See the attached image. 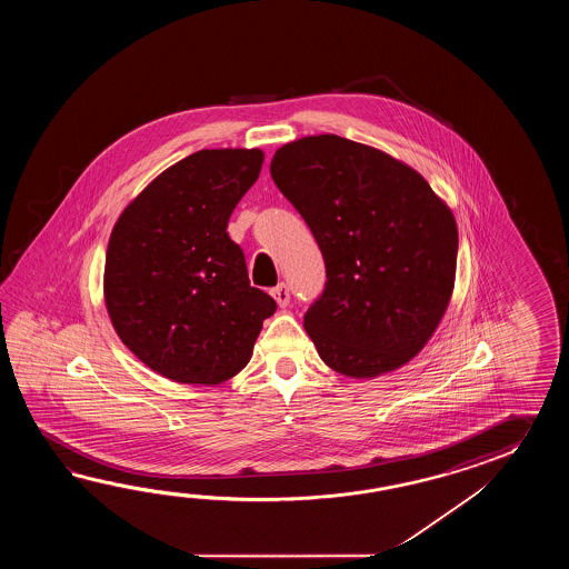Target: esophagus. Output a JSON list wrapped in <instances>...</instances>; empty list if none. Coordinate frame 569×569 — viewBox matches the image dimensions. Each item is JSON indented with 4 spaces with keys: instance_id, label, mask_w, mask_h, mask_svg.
I'll return each mask as SVG.
<instances>
[{
    "instance_id": "1",
    "label": "esophagus",
    "mask_w": 569,
    "mask_h": 569,
    "mask_svg": "<svg viewBox=\"0 0 569 569\" xmlns=\"http://www.w3.org/2000/svg\"><path fill=\"white\" fill-rule=\"evenodd\" d=\"M270 292H272L274 301L279 302V307H287V305H289L290 292L289 287H287L284 282H280L279 287H274Z\"/></svg>"
}]
</instances>
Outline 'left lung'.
Wrapping results in <instances>:
<instances>
[{
    "label": "left lung",
    "instance_id": "left-lung-1",
    "mask_svg": "<svg viewBox=\"0 0 569 569\" xmlns=\"http://www.w3.org/2000/svg\"><path fill=\"white\" fill-rule=\"evenodd\" d=\"M270 174L326 260V290L302 323L319 358L350 378L411 362L456 282L458 226L446 201L409 164L336 133L282 146Z\"/></svg>",
    "mask_w": 569,
    "mask_h": 569
}]
</instances>
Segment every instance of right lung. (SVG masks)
<instances>
[{"label":"right lung","instance_id":"add662e5","mask_svg":"<svg viewBox=\"0 0 569 569\" xmlns=\"http://www.w3.org/2000/svg\"><path fill=\"white\" fill-rule=\"evenodd\" d=\"M264 162L258 148L182 158L121 211L109 236L103 297L123 346L182 385H221L252 358L277 302L250 287L231 211Z\"/></svg>","mask_w":569,"mask_h":569}]
</instances>
